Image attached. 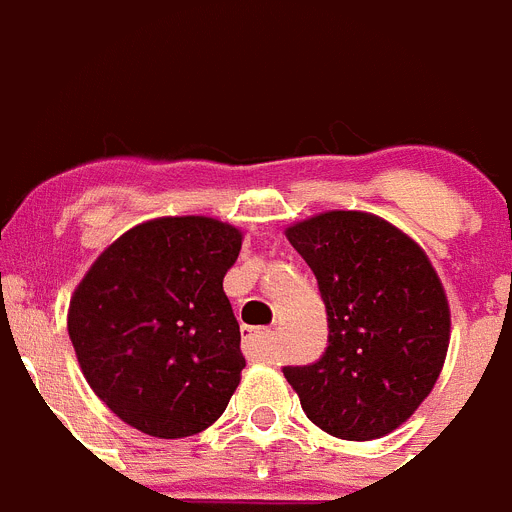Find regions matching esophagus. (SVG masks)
I'll list each match as a JSON object with an SVG mask.
<instances>
[{
    "label": "esophagus",
    "mask_w": 512,
    "mask_h": 512,
    "mask_svg": "<svg viewBox=\"0 0 512 512\" xmlns=\"http://www.w3.org/2000/svg\"><path fill=\"white\" fill-rule=\"evenodd\" d=\"M271 330L269 328H251L243 338V351L248 359H266L269 356Z\"/></svg>",
    "instance_id": "esophagus-1"
}]
</instances>
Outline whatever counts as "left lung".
Returning a JSON list of instances; mask_svg holds the SVG:
<instances>
[{"label":"left lung","mask_w":512,"mask_h":512,"mask_svg":"<svg viewBox=\"0 0 512 512\" xmlns=\"http://www.w3.org/2000/svg\"><path fill=\"white\" fill-rule=\"evenodd\" d=\"M287 238L318 279L328 315L323 356L282 366L302 410L346 441L395 431L433 390L449 348V302L431 261L366 212H325Z\"/></svg>","instance_id":"left-lung-1"}]
</instances>
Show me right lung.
<instances>
[{
  "instance_id": "obj_1",
  "label": "right lung",
  "mask_w": 512,
  "mask_h": 512,
  "mask_svg": "<svg viewBox=\"0 0 512 512\" xmlns=\"http://www.w3.org/2000/svg\"><path fill=\"white\" fill-rule=\"evenodd\" d=\"M241 230L161 217L120 235L71 297L69 336L89 387L156 438L205 431L241 382V325L223 279Z\"/></svg>"
}]
</instances>
